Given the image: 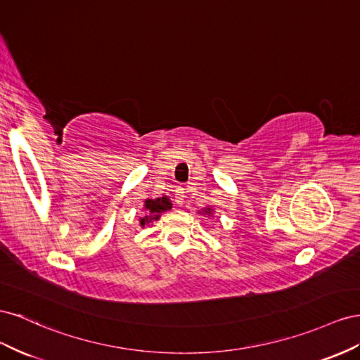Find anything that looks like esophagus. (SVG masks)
Wrapping results in <instances>:
<instances>
[{
    "mask_svg": "<svg viewBox=\"0 0 360 360\" xmlns=\"http://www.w3.org/2000/svg\"><path fill=\"white\" fill-rule=\"evenodd\" d=\"M184 194H186V188H178L176 190V194H174V202H176L178 205H182L184 203V198H186V196H184Z\"/></svg>",
    "mask_w": 360,
    "mask_h": 360,
    "instance_id": "esophagus-1",
    "label": "esophagus"
}]
</instances>
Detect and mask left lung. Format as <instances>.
Returning a JSON list of instances; mask_svg holds the SVG:
<instances>
[{
	"mask_svg": "<svg viewBox=\"0 0 360 360\" xmlns=\"http://www.w3.org/2000/svg\"><path fill=\"white\" fill-rule=\"evenodd\" d=\"M203 214L211 215V214H212V210H211V208H205V210H203Z\"/></svg>",
	"mask_w": 360,
	"mask_h": 360,
	"instance_id": "obj_1",
	"label": "left lung"
}]
</instances>
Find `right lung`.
<instances>
[{
	"label": "right lung",
	"instance_id": "add662e5",
	"mask_svg": "<svg viewBox=\"0 0 360 360\" xmlns=\"http://www.w3.org/2000/svg\"><path fill=\"white\" fill-rule=\"evenodd\" d=\"M170 208H172V202L169 200L167 196L157 198V199H146L145 200L146 215H143V217L140 219V226L141 228H145V224H148L153 220H158L160 214L170 210Z\"/></svg>",
	"mask_w": 360,
	"mask_h": 360
}]
</instances>
